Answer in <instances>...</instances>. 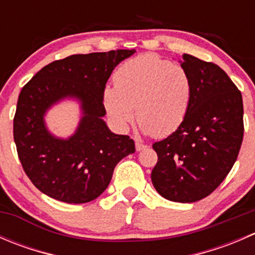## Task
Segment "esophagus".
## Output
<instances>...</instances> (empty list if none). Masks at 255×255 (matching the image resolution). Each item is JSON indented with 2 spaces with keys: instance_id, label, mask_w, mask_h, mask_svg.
I'll return each mask as SVG.
<instances>
[{
  "instance_id": "1",
  "label": "esophagus",
  "mask_w": 255,
  "mask_h": 255,
  "mask_svg": "<svg viewBox=\"0 0 255 255\" xmlns=\"http://www.w3.org/2000/svg\"><path fill=\"white\" fill-rule=\"evenodd\" d=\"M146 148H148V145H146V144L140 142V140H135V149H137V151L144 150V149H146Z\"/></svg>"
}]
</instances>
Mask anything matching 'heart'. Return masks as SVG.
I'll list each match as a JSON object with an SVG mask.
<instances>
[{
    "label": "heart",
    "mask_w": 255,
    "mask_h": 255,
    "mask_svg": "<svg viewBox=\"0 0 255 255\" xmlns=\"http://www.w3.org/2000/svg\"><path fill=\"white\" fill-rule=\"evenodd\" d=\"M105 87L102 102L111 121L126 129L137 121L145 133L163 138L184 122L191 101L189 73L156 54H143L123 63Z\"/></svg>",
    "instance_id": "heart-1"
}]
</instances>
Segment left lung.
Masks as SVG:
<instances>
[{
	"label": "left lung",
	"mask_w": 255,
	"mask_h": 255,
	"mask_svg": "<svg viewBox=\"0 0 255 255\" xmlns=\"http://www.w3.org/2000/svg\"><path fill=\"white\" fill-rule=\"evenodd\" d=\"M181 66L192 84L184 122L155 142L151 182L166 200L196 202L215 191L232 169L243 140L242 94L213 63L184 54Z\"/></svg>",
	"instance_id": "obj_1"
}]
</instances>
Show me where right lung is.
Instances as JSON below:
<instances>
[{
	"label": "right lung",
	"mask_w": 255,
	"mask_h": 255,
	"mask_svg": "<svg viewBox=\"0 0 255 255\" xmlns=\"http://www.w3.org/2000/svg\"><path fill=\"white\" fill-rule=\"evenodd\" d=\"M135 50L76 54L55 60L23 86L13 118V138L23 170L51 199L85 204L109 186L118 161L134 153L133 139L115 134L102 118V92L113 69ZM64 98L80 102L83 117L68 140L53 136L44 116Z\"/></svg>",
	"instance_id": "add662e5"
}]
</instances>
